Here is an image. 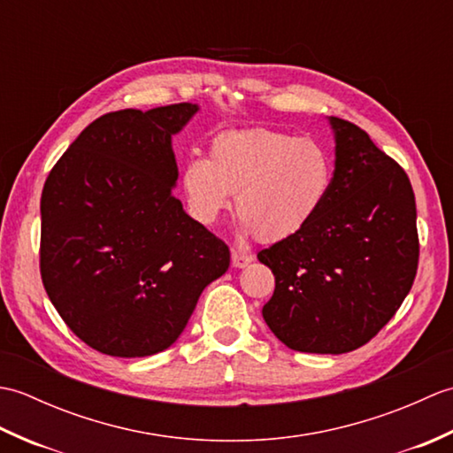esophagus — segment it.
I'll list each match as a JSON object with an SVG mask.
<instances>
[{
  "mask_svg": "<svg viewBox=\"0 0 453 453\" xmlns=\"http://www.w3.org/2000/svg\"><path fill=\"white\" fill-rule=\"evenodd\" d=\"M253 263V255L245 251H232V265L235 268H245L247 265Z\"/></svg>",
  "mask_w": 453,
  "mask_h": 453,
  "instance_id": "obj_1",
  "label": "esophagus"
}]
</instances>
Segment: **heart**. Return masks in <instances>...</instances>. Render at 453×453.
Instances as JSON below:
<instances>
[{"label": "heart", "instance_id": "obj_1", "mask_svg": "<svg viewBox=\"0 0 453 453\" xmlns=\"http://www.w3.org/2000/svg\"><path fill=\"white\" fill-rule=\"evenodd\" d=\"M333 177V159L321 142L251 128L218 134L208 159L185 163L180 187L192 216L206 226L235 195L245 232L273 243L311 224L329 198Z\"/></svg>", "mask_w": 453, "mask_h": 453}]
</instances>
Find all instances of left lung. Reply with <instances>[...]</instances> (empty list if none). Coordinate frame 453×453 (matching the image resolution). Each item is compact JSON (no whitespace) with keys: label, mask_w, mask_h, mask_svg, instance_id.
<instances>
[{"label":"left lung","mask_w":453,"mask_h":453,"mask_svg":"<svg viewBox=\"0 0 453 453\" xmlns=\"http://www.w3.org/2000/svg\"><path fill=\"white\" fill-rule=\"evenodd\" d=\"M334 177L302 234L258 253L274 274L263 317L288 349L344 354L373 339L405 300L418 265L407 173L356 124L329 117Z\"/></svg>","instance_id":"1"}]
</instances>
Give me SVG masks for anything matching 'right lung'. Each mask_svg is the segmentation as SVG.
Segmentation results:
<instances>
[{"instance_id": "obj_1", "label": "right lung", "mask_w": 453, "mask_h": 453, "mask_svg": "<svg viewBox=\"0 0 453 453\" xmlns=\"http://www.w3.org/2000/svg\"><path fill=\"white\" fill-rule=\"evenodd\" d=\"M198 112L179 103L93 120L48 175L41 274L65 325L91 349L142 358L169 349L229 249L173 195V136Z\"/></svg>"}]
</instances>
